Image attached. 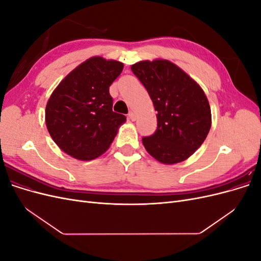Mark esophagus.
Listing matches in <instances>:
<instances>
[{
  "label": "esophagus",
  "instance_id": "obj_1",
  "mask_svg": "<svg viewBox=\"0 0 261 261\" xmlns=\"http://www.w3.org/2000/svg\"><path fill=\"white\" fill-rule=\"evenodd\" d=\"M128 118H129V120H132V121H135V120H136V114H135V112L130 111V112L128 113Z\"/></svg>",
  "mask_w": 261,
  "mask_h": 261
}]
</instances>
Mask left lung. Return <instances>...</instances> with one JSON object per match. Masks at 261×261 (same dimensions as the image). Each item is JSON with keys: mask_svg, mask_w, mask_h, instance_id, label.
Segmentation results:
<instances>
[{"mask_svg": "<svg viewBox=\"0 0 261 261\" xmlns=\"http://www.w3.org/2000/svg\"><path fill=\"white\" fill-rule=\"evenodd\" d=\"M133 73L151 98L158 126L143 137L147 151L165 164L186 160L206 139L211 127V110L200 86L167 60L141 61Z\"/></svg>", "mask_w": 261, "mask_h": 261, "instance_id": "1", "label": "left lung"}]
</instances>
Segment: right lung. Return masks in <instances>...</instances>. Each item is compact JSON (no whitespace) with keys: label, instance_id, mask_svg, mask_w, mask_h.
<instances>
[{"label":"right lung","instance_id":"obj_1","mask_svg":"<svg viewBox=\"0 0 261 261\" xmlns=\"http://www.w3.org/2000/svg\"><path fill=\"white\" fill-rule=\"evenodd\" d=\"M123 63L94 57L72 70L52 92L45 124L63 151L78 160H93L112 144L123 114L113 112L109 88Z\"/></svg>","mask_w":261,"mask_h":261}]
</instances>
